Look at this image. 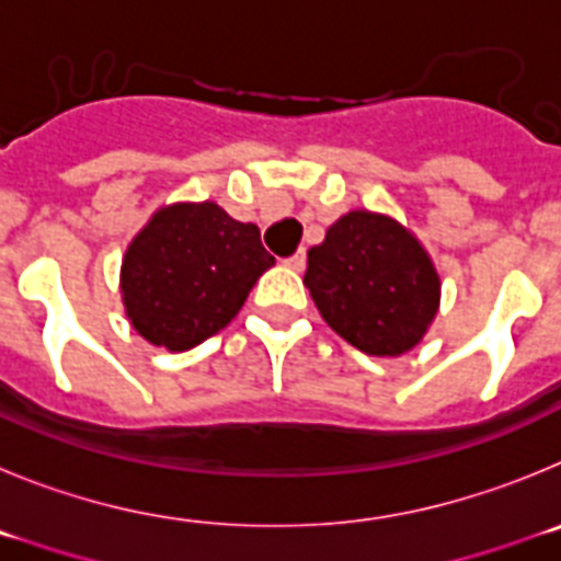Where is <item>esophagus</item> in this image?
<instances>
[{"mask_svg": "<svg viewBox=\"0 0 561 561\" xmlns=\"http://www.w3.org/2000/svg\"><path fill=\"white\" fill-rule=\"evenodd\" d=\"M305 262H307L305 251H296V254H293L290 260H287V265H290L293 271H301V268H305Z\"/></svg>", "mask_w": 561, "mask_h": 561, "instance_id": "1", "label": "esophagus"}]
</instances>
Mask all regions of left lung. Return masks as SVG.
I'll return each instance as SVG.
<instances>
[{
  "mask_svg": "<svg viewBox=\"0 0 561 561\" xmlns=\"http://www.w3.org/2000/svg\"><path fill=\"white\" fill-rule=\"evenodd\" d=\"M305 285L327 324L355 350H413L438 310L442 282L416 237L393 218L355 209L307 251Z\"/></svg>",
  "mask_w": 561,
  "mask_h": 561,
  "instance_id": "left-lung-1",
  "label": "left lung"
}]
</instances>
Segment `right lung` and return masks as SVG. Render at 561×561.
Returning <instances> with one entry per match:
<instances>
[{
	"label": "right lung",
	"mask_w": 561,
	"mask_h": 561,
	"mask_svg": "<svg viewBox=\"0 0 561 561\" xmlns=\"http://www.w3.org/2000/svg\"><path fill=\"white\" fill-rule=\"evenodd\" d=\"M271 265L254 224L211 201L164 206L125 251V312L145 341L186 352L229 324Z\"/></svg>",
	"instance_id": "right-lung-1"
}]
</instances>
